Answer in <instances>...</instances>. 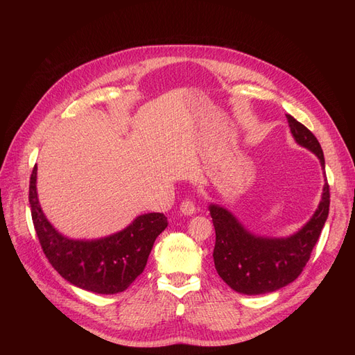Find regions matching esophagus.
<instances>
[{
    "label": "esophagus",
    "mask_w": 355,
    "mask_h": 355,
    "mask_svg": "<svg viewBox=\"0 0 355 355\" xmlns=\"http://www.w3.org/2000/svg\"><path fill=\"white\" fill-rule=\"evenodd\" d=\"M180 211L184 213V214H187V216H191V214H194L196 213V204H194V201L189 200V198H185L184 201L180 202Z\"/></svg>",
    "instance_id": "esophagus-1"
}]
</instances>
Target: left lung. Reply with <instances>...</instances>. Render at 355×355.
Returning <instances> with one entry per match:
<instances>
[{
  "label": "left lung",
  "mask_w": 355,
  "mask_h": 355,
  "mask_svg": "<svg viewBox=\"0 0 355 355\" xmlns=\"http://www.w3.org/2000/svg\"><path fill=\"white\" fill-rule=\"evenodd\" d=\"M295 141L314 153L324 168V155L317 137L292 115L286 114ZM329 184L305 227L287 239H263L250 234L232 214L216 204H210V216L216 232L213 259L222 280L235 292L262 295L295 282L304 271L329 216Z\"/></svg>",
  "instance_id": "8db88e82"
}]
</instances>
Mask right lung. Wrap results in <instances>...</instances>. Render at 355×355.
Instances as JSON below:
<instances>
[{"label": "right lung", "mask_w": 355, "mask_h": 355, "mask_svg": "<svg viewBox=\"0 0 355 355\" xmlns=\"http://www.w3.org/2000/svg\"><path fill=\"white\" fill-rule=\"evenodd\" d=\"M37 166L29 180V204L41 249L51 266L71 284L89 292H124L145 270L158 235L167 228L163 213H146L120 232L101 240L63 237L44 216L37 196Z\"/></svg>", "instance_id": "obj_1"}]
</instances>
